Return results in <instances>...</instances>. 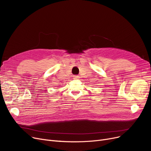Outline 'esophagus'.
Masks as SVG:
<instances>
[{"instance_id":"esophagus-1","label":"esophagus","mask_w":151,"mask_h":151,"mask_svg":"<svg viewBox=\"0 0 151 151\" xmlns=\"http://www.w3.org/2000/svg\"><path fill=\"white\" fill-rule=\"evenodd\" d=\"M73 78H74V79H78V78H79V76H78V75H74V76H73Z\"/></svg>"}]
</instances>
